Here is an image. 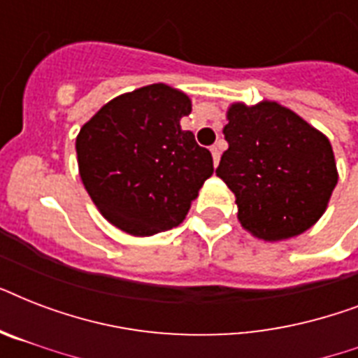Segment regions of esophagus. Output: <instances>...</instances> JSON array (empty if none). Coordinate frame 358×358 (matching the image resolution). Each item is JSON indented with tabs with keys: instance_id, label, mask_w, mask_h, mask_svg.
I'll return each mask as SVG.
<instances>
[{
	"instance_id": "34e87169",
	"label": "esophagus",
	"mask_w": 358,
	"mask_h": 358,
	"mask_svg": "<svg viewBox=\"0 0 358 358\" xmlns=\"http://www.w3.org/2000/svg\"><path fill=\"white\" fill-rule=\"evenodd\" d=\"M210 150H212V156H213V165H217V163H219V157H221V152H219V146H217V145H213L212 148H210Z\"/></svg>"
}]
</instances>
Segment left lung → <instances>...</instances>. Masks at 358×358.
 I'll return each instance as SVG.
<instances>
[{"label": "left lung", "mask_w": 358, "mask_h": 358, "mask_svg": "<svg viewBox=\"0 0 358 358\" xmlns=\"http://www.w3.org/2000/svg\"><path fill=\"white\" fill-rule=\"evenodd\" d=\"M217 176L236 195L245 230L266 241L303 234L322 217L338 182L322 131L277 102L232 103Z\"/></svg>", "instance_id": "8db88e82"}]
</instances>
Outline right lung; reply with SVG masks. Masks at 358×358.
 Returning a JSON list of instances; mask_svg holds the SVG:
<instances>
[{"label": "right lung", "instance_id": "1", "mask_svg": "<svg viewBox=\"0 0 358 358\" xmlns=\"http://www.w3.org/2000/svg\"><path fill=\"white\" fill-rule=\"evenodd\" d=\"M191 100L154 83L108 102L76 139L81 182L102 215L131 236L180 224L213 173L208 148L180 128Z\"/></svg>", "mask_w": 358, "mask_h": 358}]
</instances>
